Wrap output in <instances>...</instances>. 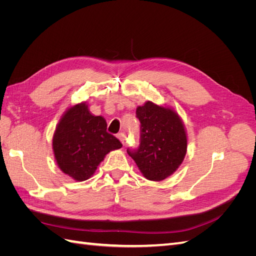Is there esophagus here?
Returning a JSON list of instances; mask_svg holds the SVG:
<instances>
[{"label":"esophagus","instance_id":"obj_1","mask_svg":"<svg viewBox=\"0 0 256 256\" xmlns=\"http://www.w3.org/2000/svg\"><path fill=\"white\" fill-rule=\"evenodd\" d=\"M118 138H120V141L122 144L125 143V140H126L125 134H118Z\"/></svg>","mask_w":256,"mask_h":256}]
</instances>
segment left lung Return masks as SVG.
<instances>
[{
  "label": "left lung",
  "instance_id": "obj_1",
  "mask_svg": "<svg viewBox=\"0 0 256 256\" xmlns=\"http://www.w3.org/2000/svg\"><path fill=\"white\" fill-rule=\"evenodd\" d=\"M141 122V143L136 150H128L145 178L161 182L182 164L187 152V134L182 120L172 108L146 102L136 108Z\"/></svg>",
  "mask_w": 256,
  "mask_h": 256
}]
</instances>
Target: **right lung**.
<instances>
[{
  "label": "right lung",
  "mask_w": 256,
  "mask_h": 256,
  "mask_svg": "<svg viewBox=\"0 0 256 256\" xmlns=\"http://www.w3.org/2000/svg\"><path fill=\"white\" fill-rule=\"evenodd\" d=\"M122 146L118 138L106 132V120L92 115L86 102L68 108L52 140L54 157L60 171L76 182L88 180L106 154Z\"/></svg>",
  "instance_id": "1"
}]
</instances>
